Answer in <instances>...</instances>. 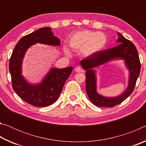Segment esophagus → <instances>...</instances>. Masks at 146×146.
<instances>
[{"instance_id": "1", "label": "esophagus", "mask_w": 146, "mask_h": 146, "mask_svg": "<svg viewBox=\"0 0 146 146\" xmlns=\"http://www.w3.org/2000/svg\"><path fill=\"white\" fill-rule=\"evenodd\" d=\"M75 71H76V72H77V73L83 72V70H82V68H81L80 67V66H77V67H76V68H75Z\"/></svg>"}]
</instances>
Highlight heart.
Here are the masks:
<instances>
[{"mask_svg":"<svg viewBox=\"0 0 146 146\" xmlns=\"http://www.w3.org/2000/svg\"><path fill=\"white\" fill-rule=\"evenodd\" d=\"M107 44V37L101 32L84 30L76 32L70 38V46L75 51H82V55L90 57L102 51ZM64 51L70 55V50L64 47Z\"/></svg>","mask_w":146,"mask_h":146,"instance_id":"b5f03b06","label":"heart"}]
</instances>
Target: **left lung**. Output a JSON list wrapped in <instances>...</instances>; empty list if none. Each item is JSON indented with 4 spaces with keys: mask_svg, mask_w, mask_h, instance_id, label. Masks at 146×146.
Segmentation results:
<instances>
[{
    "mask_svg": "<svg viewBox=\"0 0 146 146\" xmlns=\"http://www.w3.org/2000/svg\"><path fill=\"white\" fill-rule=\"evenodd\" d=\"M117 42L119 45L113 48L105 49L80 61V65L86 73V90L89 98L93 104L98 107L111 108L125 100L134 90L136 82L140 75V62L137 49L131 42L122 34L117 33ZM125 60L129 71L128 86L120 96L115 98H106L96 91V76L95 68L98 66L115 60Z\"/></svg>",
    "mask_w": 146,
    "mask_h": 146,
    "instance_id": "1",
    "label": "left lung"
}]
</instances>
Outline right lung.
Here are the masks:
<instances>
[{
	"label": "right lung",
	"mask_w": 146,
	"mask_h": 146,
	"mask_svg": "<svg viewBox=\"0 0 146 146\" xmlns=\"http://www.w3.org/2000/svg\"><path fill=\"white\" fill-rule=\"evenodd\" d=\"M36 43L49 46L60 45V40L54 36L50 28L38 29L20 39L9 60V70L12 87L17 95L32 106L46 107L57 100L64 84L72 72L73 67L62 69L51 68L40 83H29L22 75V64L26 51Z\"/></svg>",
	"instance_id": "obj_1"
}]
</instances>
